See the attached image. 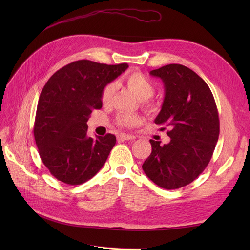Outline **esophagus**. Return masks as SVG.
Segmentation results:
<instances>
[{"mask_svg":"<svg viewBox=\"0 0 250 250\" xmlns=\"http://www.w3.org/2000/svg\"><path fill=\"white\" fill-rule=\"evenodd\" d=\"M135 137L132 135H126V134H120L117 135V140L118 141H129V140H134Z\"/></svg>","mask_w":250,"mask_h":250,"instance_id":"1","label":"esophagus"}]
</instances>
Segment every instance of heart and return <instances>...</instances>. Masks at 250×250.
Listing matches in <instances>:
<instances>
[{"label":"heart","mask_w":250,"mask_h":250,"mask_svg":"<svg viewBox=\"0 0 250 250\" xmlns=\"http://www.w3.org/2000/svg\"><path fill=\"white\" fill-rule=\"evenodd\" d=\"M124 82L126 84L127 88L133 93L144 102L145 106L150 109H154L156 104L153 101H150L149 98L154 94V85L150 79L143 75L140 72H132L126 74L123 78ZM116 86L114 83H109L104 87L102 91V101L104 103H109L115 93ZM141 117L139 115H128L122 114L117 117V124L125 127H133L138 125L141 123Z\"/></svg>","instance_id":"b5f03b06"}]
</instances>
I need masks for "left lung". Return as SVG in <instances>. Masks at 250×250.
I'll list each match as a JSON object with an SVG mask.
<instances>
[{
    "label": "left lung",
    "instance_id": "1",
    "mask_svg": "<svg viewBox=\"0 0 250 250\" xmlns=\"http://www.w3.org/2000/svg\"><path fill=\"white\" fill-rule=\"evenodd\" d=\"M164 84V100L155 124L169 127L168 144L150 140L152 152L142 168L165 189L186 187L212 158L220 133L218 109L207 83L186 65L166 64L150 72Z\"/></svg>",
    "mask_w": 250,
    "mask_h": 250
}]
</instances>
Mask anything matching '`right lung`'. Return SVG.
<instances>
[{
  "label": "right lung",
  "mask_w": 250,
  "mask_h": 250,
  "mask_svg": "<svg viewBox=\"0 0 250 250\" xmlns=\"http://www.w3.org/2000/svg\"><path fill=\"white\" fill-rule=\"evenodd\" d=\"M128 68L81 60L52 75L39 96L33 134L49 172L70 186L82 185L104 165L114 135L87 136L89 116L102 107L104 87Z\"/></svg>",
  "instance_id": "obj_1"
}]
</instances>
